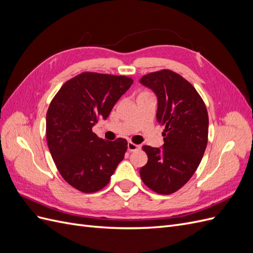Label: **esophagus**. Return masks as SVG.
I'll list each match as a JSON object with an SVG mask.
<instances>
[{"label":"esophagus","instance_id":"1","mask_svg":"<svg viewBox=\"0 0 253 253\" xmlns=\"http://www.w3.org/2000/svg\"><path fill=\"white\" fill-rule=\"evenodd\" d=\"M140 145L139 144H135V143H133V142H131L129 141L128 143H127V150L129 151V152H134V151H138V150H140Z\"/></svg>","mask_w":253,"mask_h":253}]
</instances>
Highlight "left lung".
Returning a JSON list of instances; mask_svg holds the SVG:
<instances>
[{
    "label": "left lung",
    "mask_w": 253,
    "mask_h": 253,
    "mask_svg": "<svg viewBox=\"0 0 253 253\" xmlns=\"http://www.w3.org/2000/svg\"><path fill=\"white\" fill-rule=\"evenodd\" d=\"M140 83L157 96V122L165 127L163 149L142 147L148 163L140 177L154 192L172 194L186 185L202 162L208 142V112L192 84L170 70L144 75Z\"/></svg>",
    "instance_id": "left-lung-1"
}]
</instances>
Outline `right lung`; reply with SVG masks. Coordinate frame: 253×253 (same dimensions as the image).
<instances>
[{
  "instance_id": "1",
  "label": "right lung",
  "mask_w": 253,
  "mask_h": 253,
  "mask_svg": "<svg viewBox=\"0 0 253 253\" xmlns=\"http://www.w3.org/2000/svg\"><path fill=\"white\" fill-rule=\"evenodd\" d=\"M133 79L84 72L66 81L51 100L46 114V139L64 180L84 193H94L110 182L125 157L124 138L104 140L91 131L106 119Z\"/></svg>"
}]
</instances>
